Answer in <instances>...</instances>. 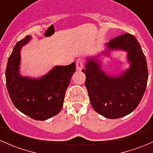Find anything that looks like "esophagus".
Returning a JSON list of instances; mask_svg holds the SVG:
<instances>
[{
	"label": "esophagus",
	"instance_id": "1",
	"mask_svg": "<svg viewBox=\"0 0 153 153\" xmlns=\"http://www.w3.org/2000/svg\"><path fill=\"white\" fill-rule=\"evenodd\" d=\"M83 67H84V62L81 58H78L76 60V67L78 71H81L83 69Z\"/></svg>",
	"mask_w": 153,
	"mask_h": 153
}]
</instances>
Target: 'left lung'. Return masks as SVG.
<instances>
[{"instance_id":"obj_1","label":"left lung","mask_w":153,"mask_h":153,"mask_svg":"<svg viewBox=\"0 0 153 153\" xmlns=\"http://www.w3.org/2000/svg\"><path fill=\"white\" fill-rule=\"evenodd\" d=\"M127 52L129 68L117 74L104 71L102 60L112 51ZM85 85L95 112L109 119L126 116L138 106L144 94L148 79L146 58L134 35L124 34L104 44V49L86 57Z\"/></svg>"}]
</instances>
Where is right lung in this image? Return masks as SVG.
I'll use <instances>...</instances> for the list:
<instances>
[{
    "mask_svg": "<svg viewBox=\"0 0 153 153\" xmlns=\"http://www.w3.org/2000/svg\"><path fill=\"white\" fill-rule=\"evenodd\" d=\"M32 39L31 35L18 41L10 55L6 69V81L14 106L37 121H45L62 109L66 91L75 72V62L55 66L39 78L24 76L21 72L23 47Z\"/></svg>",
    "mask_w": 153,
    "mask_h": 153,
    "instance_id": "obj_1",
    "label": "right lung"
}]
</instances>
